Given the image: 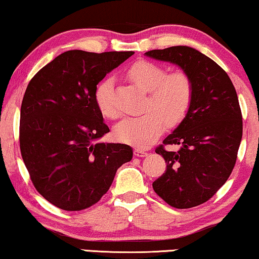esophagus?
Segmentation results:
<instances>
[{
	"label": "esophagus",
	"instance_id": "1",
	"mask_svg": "<svg viewBox=\"0 0 259 259\" xmlns=\"http://www.w3.org/2000/svg\"><path fill=\"white\" fill-rule=\"evenodd\" d=\"M135 156L136 157H146L148 156V152L144 151V150H141V149H135Z\"/></svg>",
	"mask_w": 259,
	"mask_h": 259
}]
</instances>
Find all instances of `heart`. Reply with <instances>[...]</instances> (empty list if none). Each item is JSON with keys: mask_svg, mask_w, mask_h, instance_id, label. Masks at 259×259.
I'll return each instance as SVG.
<instances>
[{"mask_svg": "<svg viewBox=\"0 0 259 259\" xmlns=\"http://www.w3.org/2000/svg\"><path fill=\"white\" fill-rule=\"evenodd\" d=\"M128 78L148 92L146 111L141 116L125 117L114 128L116 141L138 148H148L158 140L167 125L179 124L186 116L193 101V83L183 71L166 74L163 67L150 63L137 61L126 71ZM114 79L111 76L100 81L94 98L100 113L107 118L117 117L118 110L113 102Z\"/></svg>", "mask_w": 259, "mask_h": 259, "instance_id": "1", "label": "heart"}]
</instances>
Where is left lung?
<instances>
[{
    "label": "left lung",
    "mask_w": 259,
    "mask_h": 259,
    "mask_svg": "<svg viewBox=\"0 0 259 259\" xmlns=\"http://www.w3.org/2000/svg\"><path fill=\"white\" fill-rule=\"evenodd\" d=\"M144 55L177 65L193 83L190 110L163 141L179 145V150L166 151L163 145L156 149L167 166L152 187L169 206L179 209L199 206L225 185L236 163L243 131L236 91L214 60L190 46H171Z\"/></svg>",
    "instance_id": "left-lung-1"
}]
</instances>
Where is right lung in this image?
Wrapping results in <instances>:
<instances>
[{
    "instance_id": "add662e5",
    "label": "right lung",
    "mask_w": 259,
    "mask_h": 259,
    "mask_svg": "<svg viewBox=\"0 0 259 259\" xmlns=\"http://www.w3.org/2000/svg\"><path fill=\"white\" fill-rule=\"evenodd\" d=\"M134 55L71 50L40 69L26 87L19 144L31 180L49 202L82 210L109 190L133 158L126 144L99 142L109 128L94 93L108 73Z\"/></svg>"
}]
</instances>
